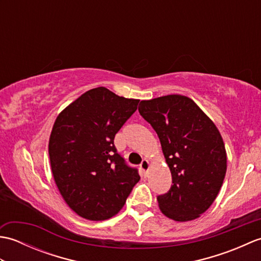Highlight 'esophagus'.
Returning <instances> with one entry per match:
<instances>
[{
    "mask_svg": "<svg viewBox=\"0 0 261 261\" xmlns=\"http://www.w3.org/2000/svg\"><path fill=\"white\" fill-rule=\"evenodd\" d=\"M149 167H150V164H149L148 160H147V159L142 160V163L140 164V169H141V171H142V176H143V177H147Z\"/></svg>",
    "mask_w": 261,
    "mask_h": 261,
    "instance_id": "esophagus-1",
    "label": "esophagus"
}]
</instances>
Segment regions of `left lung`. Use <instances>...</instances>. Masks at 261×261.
<instances>
[{
  "mask_svg": "<svg viewBox=\"0 0 261 261\" xmlns=\"http://www.w3.org/2000/svg\"><path fill=\"white\" fill-rule=\"evenodd\" d=\"M139 113L157 132L173 179L168 193L157 197L160 211L177 222L199 218L218 196L226 173L218 127L192 98L178 94L141 101Z\"/></svg>",
  "mask_w": 261,
  "mask_h": 261,
  "instance_id": "left-lung-1",
  "label": "left lung"
}]
</instances>
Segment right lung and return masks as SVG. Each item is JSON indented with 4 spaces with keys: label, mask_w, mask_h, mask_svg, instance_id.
<instances>
[{
    "label": "right lung",
    "mask_w": 261,
    "mask_h": 261,
    "mask_svg": "<svg viewBox=\"0 0 261 261\" xmlns=\"http://www.w3.org/2000/svg\"><path fill=\"white\" fill-rule=\"evenodd\" d=\"M138 103L101 86L82 94L55 121L48 145L53 176L66 204L82 218L104 221L118 214L140 179L114 147Z\"/></svg>",
    "instance_id": "1"
}]
</instances>
